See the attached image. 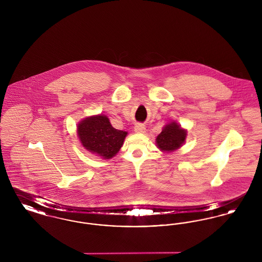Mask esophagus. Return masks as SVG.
Returning a JSON list of instances; mask_svg holds the SVG:
<instances>
[{
	"mask_svg": "<svg viewBox=\"0 0 262 262\" xmlns=\"http://www.w3.org/2000/svg\"><path fill=\"white\" fill-rule=\"evenodd\" d=\"M135 132L137 134H144L146 132V127L142 124H137L135 126Z\"/></svg>",
	"mask_w": 262,
	"mask_h": 262,
	"instance_id": "1",
	"label": "esophagus"
}]
</instances>
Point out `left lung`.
I'll use <instances>...</instances> for the list:
<instances>
[{"label":"left lung","mask_w":262,"mask_h":262,"mask_svg":"<svg viewBox=\"0 0 262 262\" xmlns=\"http://www.w3.org/2000/svg\"><path fill=\"white\" fill-rule=\"evenodd\" d=\"M187 136V129L177 122H171L163 127L161 134L156 137V146L162 152H174L183 146Z\"/></svg>","instance_id":"left-lung-1"}]
</instances>
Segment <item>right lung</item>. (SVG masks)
I'll use <instances>...</instances> for the list:
<instances>
[{
	"instance_id": "right-lung-1",
	"label": "right lung",
	"mask_w": 262,
	"mask_h": 262,
	"mask_svg": "<svg viewBox=\"0 0 262 262\" xmlns=\"http://www.w3.org/2000/svg\"><path fill=\"white\" fill-rule=\"evenodd\" d=\"M77 137L85 149L103 159H111L124 144L127 132L113 127L105 115H93L77 124Z\"/></svg>"
}]
</instances>
